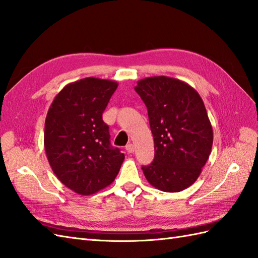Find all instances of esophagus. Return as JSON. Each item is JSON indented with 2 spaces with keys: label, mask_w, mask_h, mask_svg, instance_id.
Instances as JSON below:
<instances>
[{
  "label": "esophagus",
  "mask_w": 258,
  "mask_h": 258,
  "mask_svg": "<svg viewBox=\"0 0 258 258\" xmlns=\"http://www.w3.org/2000/svg\"><path fill=\"white\" fill-rule=\"evenodd\" d=\"M125 150L127 151V153H133V152H134V145H133L132 143H130V144L126 145Z\"/></svg>",
  "instance_id": "34e87169"
}]
</instances>
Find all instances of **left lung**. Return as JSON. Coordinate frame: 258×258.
Masks as SVG:
<instances>
[{
  "mask_svg": "<svg viewBox=\"0 0 258 258\" xmlns=\"http://www.w3.org/2000/svg\"><path fill=\"white\" fill-rule=\"evenodd\" d=\"M135 91L145 103L155 157L142 166L155 188L175 193L202 173L213 145V128L202 97L185 82L168 76L140 80Z\"/></svg>",
  "mask_w": 258,
  "mask_h": 258,
  "instance_id": "1",
  "label": "left lung"
}]
</instances>
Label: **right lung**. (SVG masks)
Returning a JSON list of instances; mask_svg holds the SVG:
<instances>
[{
    "instance_id": "1",
    "label": "right lung",
    "mask_w": 258,
    "mask_h": 258,
    "mask_svg": "<svg viewBox=\"0 0 258 258\" xmlns=\"http://www.w3.org/2000/svg\"><path fill=\"white\" fill-rule=\"evenodd\" d=\"M117 82L85 78L65 85L45 118L44 149L50 166L68 188L92 195L111 185L124 154L109 143L102 114Z\"/></svg>"
}]
</instances>
